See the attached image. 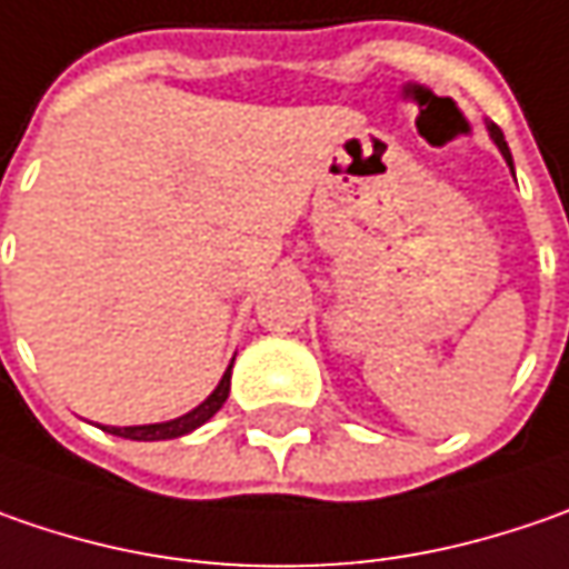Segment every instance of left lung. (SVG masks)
<instances>
[{
    "label": "left lung",
    "instance_id": "obj_1",
    "mask_svg": "<svg viewBox=\"0 0 569 569\" xmlns=\"http://www.w3.org/2000/svg\"><path fill=\"white\" fill-rule=\"evenodd\" d=\"M487 130H490V139L497 142V149L503 152V159L512 164V156H509V146H507V139H503V133H500V127H497V123H487Z\"/></svg>",
    "mask_w": 569,
    "mask_h": 569
}]
</instances>
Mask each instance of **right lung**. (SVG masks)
Returning <instances> with one entry per match:
<instances>
[{
	"label": "right lung",
	"mask_w": 569,
	"mask_h": 569,
	"mask_svg": "<svg viewBox=\"0 0 569 569\" xmlns=\"http://www.w3.org/2000/svg\"><path fill=\"white\" fill-rule=\"evenodd\" d=\"M232 362H236V359H232ZM232 362H229V369L222 372V379H219V385H216V391H212L210 398H207L200 408H193L190 413H184V417H178V420H168V423H149V427H111L108 432H113V436H123V439H139V442H156V439H178V436H187L190 430L203 427L212 413L226 405V398H229V385H232Z\"/></svg>",
	"instance_id": "obj_1"
}]
</instances>
